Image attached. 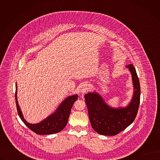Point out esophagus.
<instances>
[{
    "instance_id": "obj_1",
    "label": "esophagus",
    "mask_w": 160,
    "mask_h": 160,
    "mask_svg": "<svg viewBox=\"0 0 160 160\" xmlns=\"http://www.w3.org/2000/svg\"><path fill=\"white\" fill-rule=\"evenodd\" d=\"M90 85L88 83H83L81 85L80 87V92L82 94H85V92H87V91L90 89Z\"/></svg>"
}]
</instances>
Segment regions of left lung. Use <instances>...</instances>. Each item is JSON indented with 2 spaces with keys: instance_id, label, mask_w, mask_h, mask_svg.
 <instances>
[{
  "instance_id": "obj_1",
  "label": "left lung",
  "mask_w": 160,
  "mask_h": 160,
  "mask_svg": "<svg viewBox=\"0 0 160 160\" xmlns=\"http://www.w3.org/2000/svg\"><path fill=\"white\" fill-rule=\"evenodd\" d=\"M126 67L131 73L133 86L132 99L127 106L112 108L97 92H88L84 96L90 124L101 135H117L134 121L138 114L141 96L139 80L133 66L130 64Z\"/></svg>"
}]
</instances>
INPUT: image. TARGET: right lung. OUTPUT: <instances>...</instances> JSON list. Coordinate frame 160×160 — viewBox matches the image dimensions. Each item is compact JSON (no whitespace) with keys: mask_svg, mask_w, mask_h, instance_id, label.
<instances>
[{"mask_svg":"<svg viewBox=\"0 0 160 160\" xmlns=\"http://www.w3.org/2000/svg\"><path fill=\"white\" fill-rule=\"evenodd\" d=\"M17 83H16L15 99L16 107L19 117L31 130L38 135H49L61 132L66 127L68 118H69L71 109L74 102L78 99L77 94L67 97L58 107L56 110L46 118H45L39 123L32 124L27 122L22 115V111L18 104L17 98Z\"/></svg>","mask_w":160,"mask_h":160,"instance_id":"right-lung-1","label":"right lung"}]
</instances>
